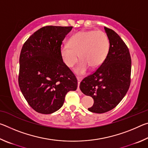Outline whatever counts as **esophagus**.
Listing matches in <instances>:
<instances>
[{"instance_id": "1", "label": "esophagus", "mask_w": 148, "mask_h": 148, "mask_svg": "<svg viewBox=\"0 0 148 148\" xmlns=\"http://www.w3.org/2000/svg\"><path fill=\"white\" fill-rule=\"evenodd\" d=\"M77 83H78V86H77V91H80V89H79V84H80V82H82V78L81 77H77Z\"/></svg>"}]
</instances>
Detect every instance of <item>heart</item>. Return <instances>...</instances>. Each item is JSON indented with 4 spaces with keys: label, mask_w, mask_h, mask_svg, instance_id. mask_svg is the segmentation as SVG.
I'll use <instances>...</instances> for the list:
<instances>
[{
    "label": "heart",
    "mask_w": 148,
    "mask_h": 148,
    "mask_svg": "<svg viewBox=\"0 0 148 148\" xmlns=\"http://www.w3.org/2000/svg\"><path fill=\"white\" fill-rule=\"evenodd\" d=\"M110 49V41L106 33L101 31H82L77 32L64 42L60 47V54L66 66L72 67L81 59L74 69L77 74L83 75L89 67L98 68L104 61Z\"/></svg>",
    "instance_id": "1"
}]
</instances>
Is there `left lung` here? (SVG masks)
<instances>
[{
  "instance_id": "obj_1",
  "label": "left lung",
  "mask_w": 148,
  "mask_h": 148,
  "mask_svg": "<svg viewBox=\"0 0 148 148\" xmlns=\"http://www.w3.org/2000/svg\"><path fill=\"white\" fill-rule=\"evenodd\" d=\"M110 41L106 59L93 73L82 80L79 88L94 100L89 111L105 113L123 99L131 84V58L129 48L113 30L104 27Z\"/></svg>"
}]
</instances>
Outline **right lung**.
<instances>
[{"mask_svg": "<svg viewBox=\"0 0 148 148\" xmlns=\"http://www.w3.org/2000/svg\"><path fill=\"white\" fill-rule=\"evenodd\" d=\"M72 27L46 26L32 34L19 57L20 90L32 109L49 114L61 108L77 80L63 62L60 47Z\"/></svg>", "mask_w": 148, "mask_h": 148, "instance_id": "1", "label": "right lung"}]
</instances>
